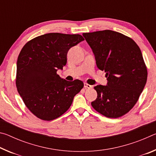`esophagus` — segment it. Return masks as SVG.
I'll return each instance as SVG.
<instances>
[{
    "label": "esophagus",
    "instance_id": "1",
    "mask_svg": "<svg viewBox=\"0 0 156 156\" xmlns=\"http://www.w3.org/2000/svg\"><path fill=\"white\" fill-rule=\"evenodd\" d=\"M84 88H85V89H91V88H92L91 85H90V84H89L86 83H84Z\"/></svg>",
    "mask_w": 156,
    "mask_h": 156
}]
</instances>
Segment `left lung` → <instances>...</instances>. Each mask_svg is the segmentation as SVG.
<instances>
[{"mask_svg":"<svg viewBox=\"0 0 156 156\" xmlns=\"http://www.w3.org/2000/svg\"><path fill=\"white\" fill-rule=\"evenodd\" d=\"M95 55L96 65L105 71L107 85L94 87V109L110 118L125 115L136 104L147 80V69L138 44L130 37L112 30L83 33Z\"/></svg>","mask_w":156,"mask_h":156,"instance_id":"8db88e82","label":"left lung"}]
</instances>
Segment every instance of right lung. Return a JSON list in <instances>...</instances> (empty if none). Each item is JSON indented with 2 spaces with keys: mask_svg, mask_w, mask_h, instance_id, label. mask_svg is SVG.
Here are the masks:
<instances>
[{
  "mask_svg": "<svg viewBox=\"0 0 156 156\" xmlns=\"http://www.w3.org/2000/svg\"><path fill=\"white\" fill-rule=\"evenodd\" d=\"M80 34L49 33L28 41L18 57L16 85L26 107L37 118L56 119L69 109L83 81L62 79L57 70L67 64L71 47L84 41Z\"/></svg>",
  "mask_w": 156,
  "mask_h": 156,
  "instance_id": "1",
  "label": "right lung"
}]
</instances>
